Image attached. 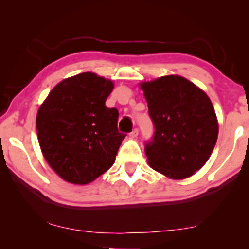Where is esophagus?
Here are the masks:
<instances>
[{
    "label": "esophagus",
    "mask_w": 249,
    "mask_h": 249,
    "mask_svg": "<svg viewBox=\"0 0 249 249\" xmlns=\"http://www.w3.org/2000/svg\"><path fill=\"white\" fill-rule=\"evenodd\" d=\"M137 136H138V129L135 128L134 130L130 132V137L131 138H136V137H137Z\"/></svg>",
    "instance_id": "1"
}]
</instances>
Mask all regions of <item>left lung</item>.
<instances>
[{"label":"left lung","instance_id":"1","mask_svg":"<svg viewBox=\"0 0 249 249\" xmlns=\"http://www.w3.org/2000/svg\"><path fill=\"white\" fill-rule=\"evenodd\" d=\"M154 124L145 144L149 165L171 179L193 176L207 162L216 144L219 124L204 91L180 76L141 84Z\"/></svg>","mask_w":249,"mask_h":249}]
</instances>
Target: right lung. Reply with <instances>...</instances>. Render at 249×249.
I'll use <instances>...</instances> for the list:
<instances>
[{
	"mask_svg": "<svg viewBox=\"0 0 249 249\" xmlns=\"http://www.w3.org/2000/svg\"><path fill=\"white\" fill-rule=\"evenodd\" d=\"M113 83L93 72L67 78L51 90L36 117L43 155L63 180L86 185L113 165L125 135L105 101Z\"/></svg>",
	"mask_w": 249,
	"mask_h": 249,
	"instance_id": "1",
	"label": "right lung"
}]
</instances>
